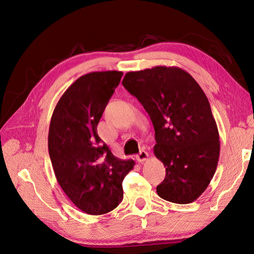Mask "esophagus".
Masks as SVG:
<instances>
[{
    "mask_svg": "<svg viewBox=\"0 0 254 254\" xmlns=\"http://www.w3.org/2000/svg\"><path fill=\"white\" fill-rule=\"evenodd\" d=\"M135 158H136L137 161H139V162H144V161H146V160L148 159V152L145 151V150H142V151H140L139 153H137V155L135 156Z\"/></svg>",
    "mask_w": 254,
    "mask_h": 254,
    "instance_id": "obj_1",
    "label": "esophagus"
}]
</instances>
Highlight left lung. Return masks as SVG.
Returning <instances> with one entry per match:
<instances>
[{"label": "left lung", "instance_id": "left-lung-1", "mask_svg": "<svg viewBox=\"0 0 254 254\" xmlns=\"http://www.w3.org/2000/svg\"><path fill=\"white\" fill-rule=\"evenodd\" d=\"M123 86L143 105L155 128L153 151L166 170L158 195L174 203L193 202L210 184L220 151L204 92L182 68L162 65L128 72Z\"/></svg>", "mask_w": 254, "mask_h": 254}]
</instances>
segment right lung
<instances>
[{
  "label": "right lung",
  "instance_id": "1",
  "mask_svg": "<svg viewBox=\"0 0 254 254\" xmlns=\"http://www.w3.org/2000/svg\"><path fill=\"white\" fill-rule=\"evenodd\" d=\"M123 76L92 72L74 81L54 109L49 152L61 189L82 212L102 215L123 200L122 182L133 160L112 155L97 134V125Z\"/></svg>",
  "mask_w": 254,
  "mask_h": 254
}]
</instances>
